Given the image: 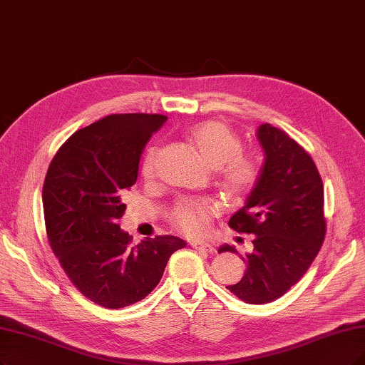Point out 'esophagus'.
<instances>
[{"label":"esophagus","instance_id":"esophagus-1","mask_svg":"<svg viewBox=\"0 0 365 365\" xmlns=\"http://www.w3.org/2000/svg\"><path fill=\"white\" fill-rule=\"evenodd\" d=\"M192 248L201 252H213V247L209 244H192Z\"/></svg>","mask_w":365,"mask_h":365}]
</instances>
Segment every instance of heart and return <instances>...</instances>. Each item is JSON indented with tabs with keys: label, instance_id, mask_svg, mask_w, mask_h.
I'll return each instance as SVG.
<instances>
[{
	"label": "heart",
	"instance_id": "b5f03b06",
	"mask_svg": "<svg viewBox=\"0 0 365 365\" xmlns=\"http://www.w3.org/2000/svg\"><path fill=\"white\" fill-rule=\"evenodd\" d=\"M190 140L206 164L218 173L224 190L232 195L245 194L259 178V165L251 156L242 155L237 135L217 120L205 121L190 130ZM156 148H148L143 160V175L150 179L155 174ZM215 212L210 203L183 201L173 212L174 225L190 236L205 232Z\"/></svg>",
	"mask_w": 365,
	"mask_h": 365
}]
</instances>
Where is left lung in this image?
<instances>
[{
  "label": "left lung",
  "instance_id": "8db88e82",
  "mask_svg": "<svg viewBox=\"0 0 365 365\" xmlns=\"http://www.w3.org/2000/svg\"><path fill=\"white\" fill-rule=\"evenodd\" d=\"M264 155L252 191L228 221L254 235V251L242 257L245 274L227 286L247 304H269L298 282L313 263L327 232L323 183L314 162L289 135L263 123L255 132ZM218 252H235L221 245Z\"/></svg>",
  "mask_w": 365,
  "mask_h": 365
}]
</instances>
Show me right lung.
I'll return each instance as SVG.
<instances>
[{
  "instance_id": "obj_1",
  "label": "right lung",
  "mask_w": 365,
  "mask_h": 365,
  "mask_svg": "<svg viewBox=\"0 0 365 365\" xmlns=\"http://www.w3.org/2000/svg\"><path fill=\"white\" fill-rule=\"evenodd\" d=\"M159 114H114L79 129L53 156L43 183L46 233L53 254L75 287L106 308L144 299L164 275L175 236L130 244L117 224L123 195L138 178L150 135L165 123Z\"/></svg>"
}]
</instances>
